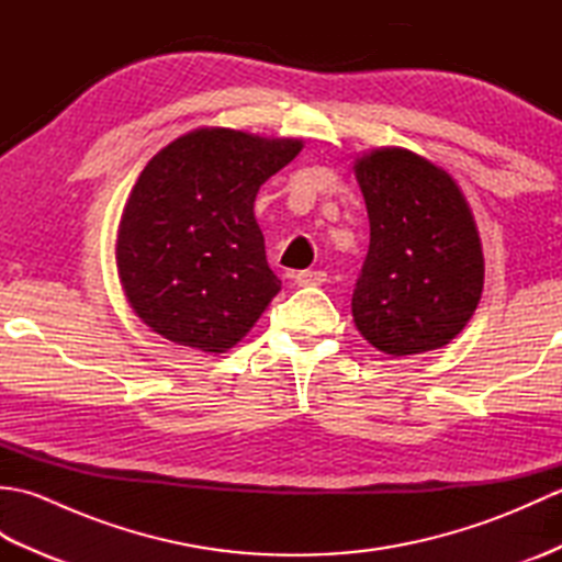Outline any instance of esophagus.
<instances>
[{
	"label": "esophagus",
	"mask_w": 562,
	"mask_h": 562,
	"mask_svg": "<svg viewBox=\"0 0 562 562\" xmlns=\"http://www.w3.org/2000/svg\"><path fill=\"white\" fill-rule=\"evenodd\" d=\"M294 280L300 288H312V284H324L328 280V274L324 270H302L294 274Z\"/></svg>",
	"instance_id": "esophagus-1"
}]
</instances>
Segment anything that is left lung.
I'll return each instance as SVG.
<instances>
[{
    "label": "left lung",
    "instance_id": "obj_1",
    "mask_svg": "<svg viewBox=\"0 0 562 562\" xmlns=\"http://www.w3.org/2000/svg\"><path fill=\"white\" fill-rule=\"evenodd\" d=\"M369 250L352 292L355 326L376 350H437L469 324L483 292V250L453 178L405 149L355 166Z\"/></svg>",
    "mask_w": 562,
    "mask_h": 562
}]
</instances>
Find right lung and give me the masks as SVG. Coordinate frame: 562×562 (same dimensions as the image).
I'll use <instances>...</instances> for the list:
<instances>
[{"label": "right lung", "instance_id": "add662e5", "mask_svg": "<svg viewBox=\"0 0 562 562\" xmlns=\"http://www.w3.org/2000/svg\"><path fill=\"white\" fill-rule=\"evenodd\" d=\"M300 151L296 139L195 130L145 166L117 232V272L154 333L224 352L266 312L280 280L254 202Z\"/></svg>", "mask_w": 562, "mask_h": 562}]
</instances>
